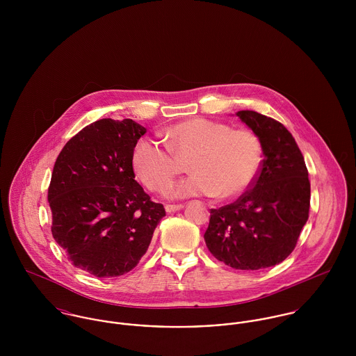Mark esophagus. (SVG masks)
I'll list each match as a JSON object with an SVG mask.
<instances>
[{"instance_id":"1","label":"esophagus","mask_w":356,"mask_h":356,"mask_svg":"<svg viewBox=\"0 0 356 356\" xmlns=\"http://www.w3.org/2000/svg\"><path fill=\"white\" fill-rule=\"evenodd\" d=\"M184 208V205L182 204H167L165 205V211L167 212H177V211H181Z\"/></svg>"}]
</instances>
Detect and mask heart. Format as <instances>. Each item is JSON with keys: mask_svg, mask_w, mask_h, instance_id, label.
<instances>
[{"mask_svg": "<svg viewBox=\"0 0 356 356\" xmlns=\"http://www.w3.org/2000/svg\"><path fill=\"white\" fill-rule=\"evenodd\" d=\"M165 148L141 138L131 154L133 168L149 191H161L179 171V160L193 172L165 189L170 199L215 196L233 199L254 184L263 160L259 137L247 129L195 118L170 126L161 133Z\"/></svg>", "mask_w": 356, "mask_h": 356, "instance_id": "heart-1", "label": "heart"}]
</instances>
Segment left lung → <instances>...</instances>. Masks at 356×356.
Masks as SVG:
<instances>
[{"label":"left lung","mask_w":356,"mask_h":356,"mask_svg":"<svg viewBox=\"0 0 356 356\" xmlns=\"http://www.w3.org/2000/svg\"><path fill=\"white\" fill-rule=\"evenodd\" d=\"M236 115L259 137L263 160L252 189L211 209L204 240L209 252L236 270H260L285 260L308 219L305 157L288 129L254 111Z\"/></svg>","instance_id":"obj_1"}]
</instances>
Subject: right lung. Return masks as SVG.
Wrapping results in <instances>:
<instances>
[{"mask_svg":"<svg viewBox=\"0 0 356 356\" xmlns=\"http://www.w3.org/2000/svg\"><path fill=\"white\" fill-rule=\"evenodd\" d=\"M145 133L131 119H100L74 136L54 163L53 238L76 268L95 277L133 270L165 216L134 179L131 154Z\"/></svg>","mask_w":356,"mask_h":356,"instance_id":"obj_1","label":"right lung"}]
</instances>
